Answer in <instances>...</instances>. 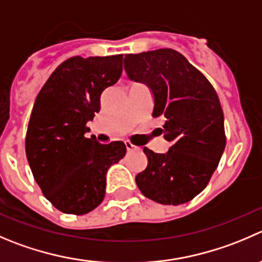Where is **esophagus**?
<instances>
[{
    "instance_id": "obj_1",
    "label": "esophagus",
    "mask_w": 262,
    "mask_h": 262,
    "mask_svg": "<svg viewBox=\"0 0 262 262\" xmlns=\"http://www.w3.org/2000/svg\"><path fill=\"white\" fill-rule=\"evenodd\" d=\"M125 147H126V151L128 152H133V151H137V149H138V147L134 146V144H132L130 142H128V141L125 142Z\"/></svg>"
}]
</instances>
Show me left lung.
<instances>
[{
    "label": "left lung",
    "mask_w": 262,
    "mask_h": 262,
    "mask_svg": "<svg viewBox=\"0 0 262 262\" xmlns=\"http://www.w3.org/2000/svg\"><path fill=\"white\" fill-rule=\"evenodd\" d=\"M130 80L143 83L154 97L152 116L171 143L165 154L143 148L147 167L136 183L147 199L182 205L201 193L225 148L224 114L214 87L182 53L170 48L125 55Z\"/></svg>",
    "instance_id": "1"
}]
</instances>
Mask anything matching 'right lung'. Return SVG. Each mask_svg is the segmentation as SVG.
Masks as SVG:
<instances>
[{"label":"right lung","mask_w":262,"mask_h":262,"mask_svg":"<svg viewBox=\"0 0 262 262\" xmlns=\"http://www.w3.org/2000/svg\"><path fill=\"white\" fill-rule=\"evenodd\" d=\"M123 72V55L68 58L35 98L25 152L35 182L60 211L83 215L103 201L106 174L125 156L123 142L101 144L84 136L101 95Z\"/></svg>","instance_id":"right-lung-1"}]
</instances>
